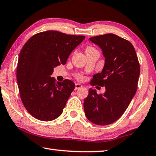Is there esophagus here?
Here are the masks:
<instances>
[{"mask_svg": "<svg viewBox=\"0 0 156 156\" xmlns=\"http://www.w3.org/2000/svg\"><path fill=\"white\" fill-rule=\"evenodd\" d=\"M83 87L82 85L79 84V83H76V86H75V89H76V90H78V89L80 88V87Z\"/></svg>", "mask_w": 156, "mask_h": 156, "instance_id": "34e87169", "label": "esophagus"}]
</instances>
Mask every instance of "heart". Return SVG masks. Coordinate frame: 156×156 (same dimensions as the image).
<instances>
[{
	"mask_svg": "<svg viewBox=\"0 0 156 156\" xmlns=\"http://www.w3.org/2000/svg\"><path fill=\"white\" fill-rule=\"evenodd\" d=\"M93 50H95V49H94L93 47H87L86 48V50H85V51H93ZM76 78L78 79V80H82L83 79V76L82 75H80V74H78V75L76 76Z\"/></svg>",
	"mask_w": 156,
	"mask_h": 156,
	"instance_id": "obj_1",
	"label": "heart"
}]
</instances>
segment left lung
Instances as JSON below:
<instances>
[{
    "mask_svg": "<svg viewBox=\"0 0 156 156\" xmlns=\"http://www.w3.org/2000/svg\"><path fill=\"white\" fill-rule=\"evenodd\" d=\"M90 40L99 46L105 57L102 72L94 75L90 83L105 86V93L89 89L83 106L89 121L105 126L119 119L130 104L137 90L140 65L134 47L126 39L110 33Z\"/></svg>",
    "mask_w": 156,
    "mask_h": 156,
    "instance_id": "1",
    "label": "left lung"
}]
</instances>
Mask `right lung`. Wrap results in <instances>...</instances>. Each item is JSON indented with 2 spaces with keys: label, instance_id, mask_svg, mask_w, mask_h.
Here are the masks:
<instances>
[{
  "label": "right lung",
  "instance_id": "right-lung-1",
  "mask_svg": "<svg viewBox=\"0 0 156 156\" xmlns=\"http://www.w3.org/2000/svg\"><path fill=\"white\" fill-rule=\"evenodd\" d=\"M85 36L49 30L35 34L23 46L17 66L20 95L28 112L41 121H51L63 112L75 88L73 81L56 82L54 68L64 65Z\"/></svg>",
  "mask_w": 156,
  "mask_h": 156
}]
</instances>
